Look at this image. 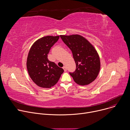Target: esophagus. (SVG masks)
<instances>
[{"label": "esophagus", "instance_id": "esophagus-1", "mask_svg": "<svg viewBox=\"0 0 130 130\" xmlns=\"http://www.w3.org/2000/svg\"><path fill=\"white\" fill-rule=\"evenodd\" d=\"M63 68L64 71H67V68H66V67L65 66H63Z\"/></svg>", "mask_w": 130, "mask_h": 130}]
</instances>
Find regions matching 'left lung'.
<instances>
[{
  "instance_id": "8db88e82",
  "label": "left lung",
  "mask_w": 130,
  "mask_h": 130,
  "mask_svg": "<svg viewBox=\"0 0 130 130\" xmlns=\"http://www.w3.org/2000/svg\"><path fill=\"white\" fill-rule=\"evenodd\" d=\"M63 42L71 50L76 64L73 72H69L76 83L86 85L97 77L100 69L99 55L86 39L80 35H60Z\"/></svg>"
}]
</instances>
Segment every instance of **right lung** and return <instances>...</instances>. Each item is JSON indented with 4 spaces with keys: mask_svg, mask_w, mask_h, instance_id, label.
I'll use <instances>...</instances> for the list:
<instances>
[{
    "mask_svg": "<svg viewBox=\"0 0 130 130\" xmlns=\"http://www.w3.org/2000/svg\"><path fill=\"white\" fill-rule=\"evenodd\" d=\"M59 36H46L37 40L28 53L27 68L32 81L38 86L50 88L56 84L64 72L55 63L48 59V54Z\"/></svg>",
    "mask_w": 130,
    "mask_h": 130,
    "instance_id": "obj_1",
    "label": "right lung"
}]
</instances>
